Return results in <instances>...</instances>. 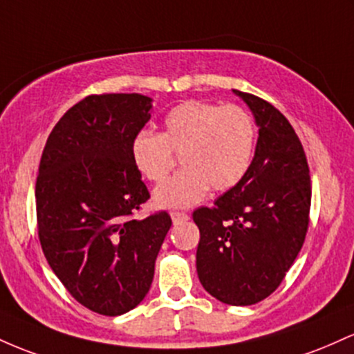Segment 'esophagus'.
<instances>
[{
    "instance_id": "esophagus-1",
    "label": "esophagus",
    "mask_w": 354,
    "mask_h": 354,
    "mask_svg": "<svg viewBox=\"0 0 354 354\" xmlns=\"http://www.w3.org/2000/svg\"><path fill=\"white\" fill-rule=\"evenodd\" d=\"M170 217H172L174 224H177V222H185V221H189V214H185V212H176V210H174V212H170Z\"/></svg>"
}]
</instances>
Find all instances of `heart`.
Wrapping results in <instances>:
<instances>
[{
    "label": "heart",
    "mask_w": 354,
    "mask_h": 354,
    "mask_svg": "<svg viewBox=\"0 0 354 354\" xmlns=\"http://www.w3.org/2000/svg\"><path fill=\"white\" fill-rule=\"evenodd\" d=\"M256 124L239 105H217L204 100L182 102L169 110L160 133L138 132L130 142L135 169L147 180L164 184L177 165L184 169L156 192L165 207H189L212 190L237 184L251 165Z\"/></svg>",
    "instance_id": "heart-1"
}]
</instances>
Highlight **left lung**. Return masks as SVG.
Instances as JSON below:
<instances>
[{
  "label": "left lung",
  "mask_w": 354,
  "mask_h": 354,
  "mask_svg": "<svg viewBox=\"0 0 354 354\" xmlns=\"http://www.w3.org/2000/svg\"><path fill=\"white\" fill-rule=\"evenodd\" d=\"M259 127L245 176L214 202L194 210L201 230L197 274L210 296L249 306L272 295L303 248L311 209L306 153L288 118L269 102L234 90Z\"/></svg>",
  "instance_id": "left-lung-1"
}]
</instances>
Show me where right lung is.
Here are the masks:
<instances>
[{"instance_id": "add662e5", "label": "right lung", "mask_w": 354, "mask_h": 354, "mask_svg": "<svg viewBox=\"0 0 354 354\" xmlns=\"http://www.w3.org/2000/svg\"><path fill=\"white\" fill-rule=\"evenodd\" d=\"M150 109L140 93L88 95L53 127L39 160V244L66 291L103 316L140 304L172 225L165 210L133 217L150 194L130 142Z\"/></svg>"}]
</instances>
